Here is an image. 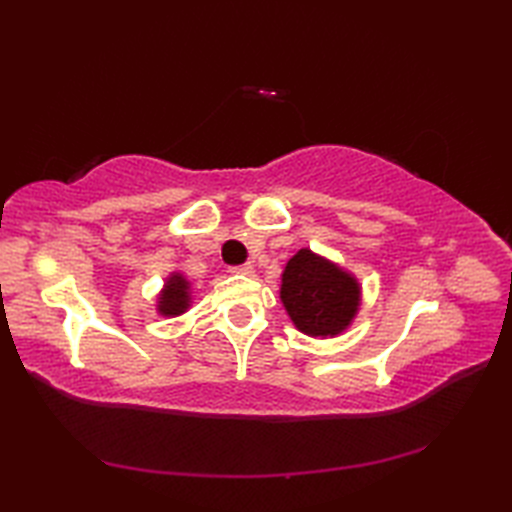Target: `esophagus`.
<instances>
[{
	"mask_svg": "<svg viewBox=\"0 0 512 512\" xmlns=\"http://www.w3.org/2000/svg\"><path fill=\"white\" fill-rule=\"evenodd\" d=\"M233 273L239 275H253V264H239V266H231Z\"/></svg>",
	"mask_w": 512,
	"mask_h": 512,
	"instance_id": "1",
	"label": "esophagus"
}]
</instances>
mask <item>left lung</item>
I'll return each instance as SVG.
<instances>
[{
    "label": "left lung",
    "instance_id": "1",
    "mask_svg": "<svg viewBox=\"0 0 512 512\" xmlns=\"http://www.w3.org/2000/svg\"><path fill=\"white\" fill-rule=\"evenodd\" d=\"M356 279L341 268L301 248L281 277V301L301 332L334 336L343 332L358 310Z\"/></svg>",
    "mask_w": 512,
    "mask_h": 512
}]
</instances>
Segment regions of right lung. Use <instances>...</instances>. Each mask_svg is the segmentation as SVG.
Masks as SVG:
<instances>
[{
    "instance_id": "1",
    "label": "right lung",
    "mask_w": 512,
    "mask_h": 512,
    "mask_svg": "<svg viewBox=\"0 0 512 512\" xmlns=\"http://www.w3.org/2000/svg\"><path fill=\"white\" fill-rule=\"evenodd\" d=\"M189 308V281L182 275H173L169 277L165 290L160 295L158 310L165 317H176V314H182Z\"/></svg>"
}]
</instances>
